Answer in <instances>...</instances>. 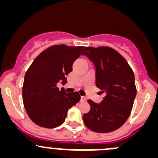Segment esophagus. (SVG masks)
<instances>
[{
    "mask_svg": "<svg viewBox=\"0 0 158 158\" xmlns=\"http://www.w3.org/2000/svg\"><path fill=\"white\" fill-rule=\"evenodd\" d=\"M85 100H86V98L85 96H81V100H82V101H85Z\"/></svg>",
    "mask_w": 158,
    "mask_h": 158,
    "instance_id": "34e87169",
    "label": "esophagus"
}]
</instances>
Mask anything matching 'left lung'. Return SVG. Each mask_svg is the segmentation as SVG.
<instances>
[{"label":"left lung","instance_id":"1","mask_svg":"<svg viewBox=\"0 0 158 158\" xmlns=\"http://www.w3.org/2000/svg\"><path fill=\"white\" fill-rule=\"evenodd\" d=\"M82 55L93 62L96 86L106 94L100 103L88 100L91 110L83 115V121L94 132H112L131 115L136 95L133 71L121 54L108 46L85 47Z\"/></svg>","mask_w":158,"mask_h":158}]
</instances>
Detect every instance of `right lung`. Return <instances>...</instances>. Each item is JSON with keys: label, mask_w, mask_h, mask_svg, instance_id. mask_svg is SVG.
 Instances as JSON below:
<instances>
[{"label": "right lung", "mask_w": 158, "mask_h": 158, "mask_svg": "<svg viewBox=\"0 0 158 158\" xmlns=\"http://www.w3.org/2000/svg\"><path fill=\"white\" fill-rule=\"evenodd\" d=\"M84 46L55 45L42 52L26 72L22 99L29 118L40 127L55 128L64 122L68 110L80 100L78 92L67 93L57 86L67 82L66 76Z\"/></svg>", "instance_id": "1"}]
</instances>
